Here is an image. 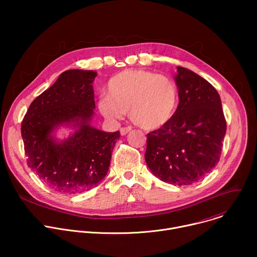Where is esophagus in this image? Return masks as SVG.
Returning a JSON list of instances; mask_svg holds the SVG:
<instances>
[{
    "instance_id": "1",
    "label": "esophagus",
    "mask_w": 257,
    "mask_h": 257,
    "mask_svg": "<svg viewBox=\"0 0 257 257\" xmlns=\"http://www.w3.org/2000/svg\"><path fill=\"white\" fill-rule=\"evenodd\" d=\"M130 131H131V127H123V128L120 129V133H121L122 136L128 134Z\"/></svg>"
}]
</instances>
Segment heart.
Instances as JSON below:
<instances>
[{
	"mask_svg": "<svg viewBox=\"0 0 257 257\" xmlns=\"http://www.w3.org/2000/svg\"><path fill=\"white\" fill-rule=\"evenodd\" d=\"M178 89L168 76L146 70H127L108 81L106 95L97 105L108 121L121 120L127 112L137 126L156 130L165 126L175 115Z\"/></svg>",
	"mask_w": 257,
	"mask_h": 257,
	"instance_id": "obj_1",
	"label": "heart"
}]
</instances>
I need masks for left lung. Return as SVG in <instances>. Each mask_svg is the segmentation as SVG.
Listing matches in <instances>:
<instances>
[{"instance_id": "1", "label": "left lung", "mask_w": 257, "mask_h": 257, "mask_svg": "<svg viewBox=\"0 0 257 257\" xmlns=\"http://www.w3.org/2000/svg\"><path fill=\"white\" fill-rule=\"evenodd\" d=\"M179 104L173 118L148 134L145 162L169 184L190 185L218 163L227 123L216 89L193 71L177 67Z\"/></svg>"}]
</instances>
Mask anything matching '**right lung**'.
Wrapping results in <instances>:
<instances>
[{"label":"right lung","mask_w":257,"mask_h":257,"mask_svg":"<svg viewBox=\"0 0 257 257\" xmlns=\"http://www.w3.org/2000/svg\"><path fill=\"white\" fill-rule=\"evenodd\" d=\"M91 70H67L36 97L21 124L28 167L56 191L78 194L90 190L105 177L120 132L91 126L94 115ZM60 125L75 132L58 141Z\"/></svg>","instance_id":"1"}]
</instances>
